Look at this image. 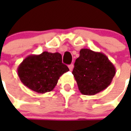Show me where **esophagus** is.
<instances>
[{"mask_svg": "<svg viewBox=\"0 0 131 131\" xmlns=\"http://www.w3.org/2000/svg\"><path fill=\"white\" fill-rule=\"evenodd\" d=\"M69 70L70 71H72L73 70V69H74V64H71L70 65H69Z\"/></svg>", "mask_w": 131, "mask_h": 131, "instance_id": "1", "label": "esophagus"}]
</instances>
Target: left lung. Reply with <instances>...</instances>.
<instances>
[{
  "instance_id": "obj_1",
  "label": "left lung",
  "mask_w": 131,
  "mask_h": 131,
  "mask_svg": "<svg viewBox=\"0 0 131 131\" xmlns=\"http://www.w3.org/2000/svg\"><path fill=\"white\" fill-rule=\"evenodd\" d=\"M72 74L80 92L85 95H94L110 85L116 69L104 54L83 48L74 63Z\"/></svg>"
}]
</instances>
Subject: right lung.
I'll use <instances>...</instances> for the list:
<instances>
[{"label": "right lung", "instance_id": "right-lung-1", "mask_svg": "<svg viewBox=\"0 0 131 131\" xmlns=\"http://www.w3.org/2000/svg\"><path fill=\"white\" fill-rule=\"evenodd\" d=\"M68 71L67 66L62 62L60 53L46 51L29 55L17 68L21 83L33 91L42 94L52 91L60 77Z\"/></svg>", "mask_w": 131, "mask_h": 131}]
</instances>
